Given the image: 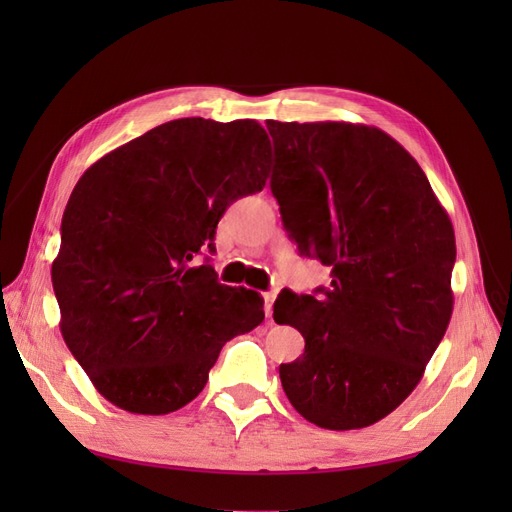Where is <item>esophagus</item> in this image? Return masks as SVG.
Instances as JSON below:
<instances>
[{
    "label": "esophagus",
    "mask_w": 512,
    "mask_h": 512,
    "mask_svg": "<svg viewBox=\"0 0 512 512\" xmlns=\"http://www.w3.org/2000/svg\"><path fill=\"white\" fill-rule=\"evenodd\" d=\"M275 297H277V294L273 290L262 294V299H265V314H267V318H271V314H273V301H275Z\"/></svg>",
    "instance_id": "34e87169"
}]
</instances>
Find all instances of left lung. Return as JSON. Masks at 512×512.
Segmentation results:
<instances>
[{"mask_svg": "<svg viewBox=\"0 0 512 512\" xmlns=\"http://www.w3.org/2000/svg\"><path fill=\"white\" fill-rule=\"evenodd\" d=\"M271 192L303 256L331 288L282 292L273 318L305 337L280 365L305 421L346 431L378 423L421 382L453 314L451 218L410 153L374 126L267 121Z\"/></svg>", "mask_w": 512, "mask_h": 512, "instance_id": "obj_1", "label": "left lung"}]
</instances>
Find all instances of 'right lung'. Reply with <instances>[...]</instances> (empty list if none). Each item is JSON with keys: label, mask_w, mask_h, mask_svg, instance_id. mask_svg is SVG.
Returning <instances> with one entry per match:
<instances>
[{"label": "right lung", "mask_w": 512, "mask_h": 512, "mask_svg": "<svg viewBox=\"0 0 512 512\" xmlns=\"http://www.w3.org/2000/svg\"><path fill=\"white\" fill-rule=\"evenodd\" d=\"M269 164L258 121L188 117L106 153L74 185L51 269L59 329L113 406L183 408L228 339L265 320L258 292L190 260L232 200L265 188Z\"/></svg>", "instance_id": "obj_1"}]
</instances>
